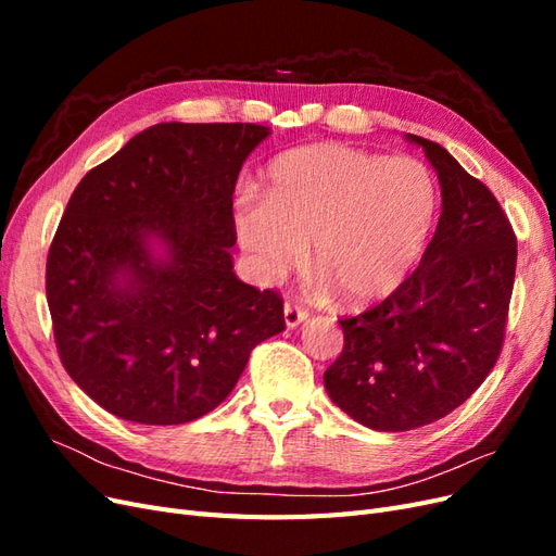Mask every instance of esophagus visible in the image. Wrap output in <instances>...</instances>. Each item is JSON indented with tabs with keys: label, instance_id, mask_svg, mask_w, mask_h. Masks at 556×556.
Returning <instances> with one entry per match:
<instances>
[{
	"label": "esophagus",
	"instance_id": "1",
	"mask_svg": "<svg viewBox=\"0 0 556 556\" xmlns=\"http://www.w3.org/2000/svg\"><path fill=\"white\" fill-rule=\"evenodd\" d=\"M282 313H285V325H288L290 329H294L296 325H301L308 317V311L301 308L299 304H294V301H285Z\"/></svg>",
	"mask_w": 556,
	"mask_h": 556
}]
</instances>
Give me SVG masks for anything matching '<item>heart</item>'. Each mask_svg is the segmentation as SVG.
Returning a JSON list of instances; mask_svg holds the SVG:
<instances>
[{
    "label": "heart",
    "mask_w": 556,
    "mask_h": 556,
    "mask_svg": "<svg viewBox=\"0 0 556 556\" xmlns=\"http://www.w3.org/2000/svg\"><path fill=\"white\" fill-rule=\"evenodd\" d=\"M435 215L422 162L341 143L294 148L274 160L262 199L241 194L233 229L264 282L304 257L348 306L390 296L408 278Z\"/></svg>",
    "instance_id": "obj_1"
}]
</instances>
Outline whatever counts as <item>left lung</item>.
Masks as SVG:
<instances>
[{
  "label": "left lung",
  "instance_id": "1",
  "mask_svg": "<svg viewBox=\"0 0 556 556\" xmlns=\"http://www.w3.org/2000/svg\"><path fill=\"white\" fill-rule=\"evenodd\" d=\"M439 172L443 213L422 262L380 304L341 317L331 401L376 431L445 417L494 368L506 339L517 237L492 190L447 150L408 134Z\"/></svg>",
  "mask_w": 556,
  "mask_h": 556
}]
</instances>
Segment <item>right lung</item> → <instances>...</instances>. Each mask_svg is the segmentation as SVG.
<instances>
[{"label":"right lung","mask_w":556,"mask_h":556,"mask_svg":"<svg viewBox=\"0 0 556 556\" xmlns=\"http://www.w3.org/2000/svg\"><path fill=\"white\" fill-rule=\"evenodd\" d=\"M268 137L252 123H160L90 169L48 250L46 296L72 380L115 417L185 425L220 406L282 296L233 276V188ZM155 232L170 245L149 260Z\"/></svg>","instance_id":"add662e5"}]
</instances>
